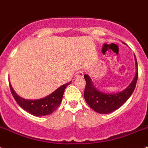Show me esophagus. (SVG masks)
I'll return each instance as SVG.
<instances>
[{
  "instance_id": "34e87169",
  "label": "esophagus",
  "mask_w": 148,
  "mask_h": 148,
  "mask_svg": "<svg viewBox=\"0 0 148 148\" xmlns=\"http://www.w3.org/2000/svg\"><path fill=\"white\" fill-rule=\"evenodd\" d=\"M75 77H77V78H78V77H83V71H78L77 73H76Z\"/></svg>"
}]
</instances>
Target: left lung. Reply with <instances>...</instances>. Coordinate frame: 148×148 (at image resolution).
I'll use <instances>...</instances> for the list:
<instances>
[{"mask_svg":"<svg viewBox=\"0 0 148 148\" xmlns=\"http://www.w3.org/2000/svg\"><path fill=\"white\" fill-rule=\"evenodd\" d=\"M135 60L136 73L134 79L125 90L119 93L109 94L99 91L93 86L90 77L87 74L84 75V78L86 82L84 97L88 105L94 111L99 114H109L120 108L129 99L135 89L138 79V66L136 57Z\"/></svg>","mask_w":148,"mask_h":148,"instance_id":"left-lung-1","label":"left lung"}]
</instances>
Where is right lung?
Returning a JSON list of instances; mask_svg holds the SVG:
<instances>
[{
  "instance_id": "add662e5",
  "label": "right lung",
  "mask_w": 148,
  "mask_h": 148,
  "mask_svg": "<svg viewBox=\"0 0 148 148\" xmlns=\"http://www.w3.org/2000/svg\"><path fill=\"white\" fill-rule=\"evenodd\" d=\"M71 82L60 86L57 90H54L52 94L47 96L45 98L36 99V100L23 99L22 97H20L19 96L17 95L10 84H9V87L15 101L23 110H26L27 112L32 115L41 116H46L52 114L58 108L62 102L65 89L71 83Z\"/></svg>"
}]
</instances>
